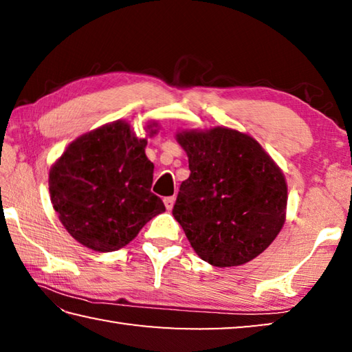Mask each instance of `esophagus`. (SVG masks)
<instances>
[{
  "instance_id": "esophagus-1",
  "label": "esophagus",
  "mask_w": 352,
  "mask_h": 352,
  "mask_svg": "<svg viewBox=\"0 0 352 352\" xmlns=\"http://www.w3.org/2000/svg\"><path fill=\"white\" fill-rule=\"evenodd\" d=\"M174 204H175V197H174V195H170V197H166V199H164V205H166V208H168L169 211L172 210V208H174Z\"/></svg>"
}]
</instances>
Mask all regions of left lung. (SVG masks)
Masks as SVG:
<instances>
[{"instance_id":"8db88e82","label":"left lung","mask_w":352,"mask_h":352,"mask_svg":"<svg viewBox=\"0 0 352 352\" xmlns=\"http://www.w3.org/2000/svg\"><path fill=\"white\" fill-rule=\"evenodd\" d=\"M189 178L180 184L172 214L201 259L234 267L254 259L281 231L287 184L258 141L216 127L183 132Z\"/></svg>"}]
</instances>
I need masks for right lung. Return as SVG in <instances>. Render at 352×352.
<instances>
[{
  "label": "right lung",
  "instance_id": "add662e5",
  "mask_svg": "<svg viewBox=\"0 0 352 352\" xmlns=\"http://www.w3.org/2000/svg\"><path fill=\"white\" fill-rule=\"evenodd\" d=\"M153 126L148 130L153 135ZM147 140L116 121L71 142L50 172L54 210L68 233L94 252H115L163 212L151 188L153 163Z\"/></svg>",
  "mask_w": 352,
  "mask_h": 352
}]
</instances>
